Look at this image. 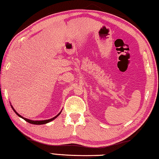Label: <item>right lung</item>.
<instances>
[{"mask_svg":"<svg viewBox=\"0 0 159 159\" xmlns=\"http://www.w3.org/2000/svg\"><path fill=\"white\" fill-rule=\"evenodd\" d=\"M11 107H12V108H13V110L15 111V113H16V114H17L18 116H20V118H23V119H24L25 121H27V122H28V123H30V124H36V125H41V124H47V123H48V122H50V121H51V120H54L55 119V118L57 117V116H58L59 115H60V113H59V114H58L57 116H56L55 117H53V118H51V119H48V120H29V119H27V118H23V117H22L20 115H19L18 113L16 112V111H15V109H14V108H13V106H11Z\"/></svg>","mask_w":159,"mask_h":159,"instance_id":"add662e5","label":"right lung"}]
</instances>
